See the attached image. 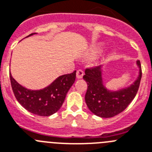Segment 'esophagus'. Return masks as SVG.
<instances>
[{
    "label": "esophagus",
    "instance_id": "esophagus-1",
    "mask_svg": "<svg viewBox=\"0 0 152 152\" xmlns=\"http://www.w3.org/2000/svg\"><path fill=\"white\" fill-rule=\"evenodd\" d=\"M83 74H84V72L83 70H81V69L78 70V71L76 72V78L79 79V80H80V79H82L83 76Z\"/></svg>",
    "mask_w": 152,
    "mask_h": 152
}]
</instances>
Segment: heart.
<instances>
[{"label":"heart","mask_w":152,"mask_h":152,"mask_svg":"<svg viewBox=\"0 0 152 152\" xmlns=\"http://www.w3.org/2000/svg\"><path fill=\"white\" fill-rule=\"evenodd\" d=\"M102 52H103V45H94V47H92V48L89 52V55L90 57H96L99 54H100Z\"/></svg>","instance_id":"b5f03b06"}]
</instances>
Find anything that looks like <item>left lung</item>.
<instances>
[{"instance_id": "left-lung-1", "label": "left lung", "mask_w": 152, "mask_h": 152, "mask_svg": "<svg viewBox=\"0 0 152 152\" xmlns=\"http://www.w3.org/2000/svg\"><path fill=\"white\" fill-rule=\"evenodd\" d=\"M138 75L131 85L115 90L105 86L103 78V66L86 69L83 80L87 83L85 101L88 108L95 115L103 118L112 117L119 114L127 107L138 90L141 79L140 61L136 62Z\"/></svg>"}]
</instances>
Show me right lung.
Wrapping results in <instances>:
<instances>
[{"label":"right lung","instance_id":"obj_1","mask_svg":"<svg viewBox=\"0 0 152 152\" xmlns=\"http://www.w3.org/2000/svg\"><path fill=\"white\" fill-rule=\"evenodd\" d=\"M32 33L27 36H31ZM76 72L65 74L57 77L46 87L40 90H30L21 86L10 72L11 87L19 104L34 114L43 117L51 116L60 109L66 94L76 80Z\"/></svg>","mask_w":152,"mask_h":152}]
</instances>
